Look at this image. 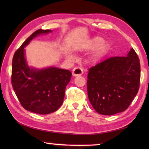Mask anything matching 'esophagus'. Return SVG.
Instances as JSON below:
<instances>
[{"label":"esophagus","instance_id":"34e87169","mask_svg":"<svg viewBox=\"0 0 149 149\" xmlns=\"http://www.w3.org/2000/svg\"><path fill=\"white\" fill-rule=\"evenodd\" d=\"M83 73H84V71H83V70L81 68H75L72 71V75H74V76H78V75H81L83 74Z\"/></svg>","mask_w":149,"mask_h":149}]
</instances>
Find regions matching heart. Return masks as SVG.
Returning <instances> with one entry per match:
<instances>
[{"mask_svg":"<svg viewBox=\"0 0 149 149\" xmlns=\"http://www.w3.org/2000/svg\"><path fill=\"white\" fill-rule=\"evenodd\" d=\"M103 39L100 38V37H95V38L93 39L89 43H88L86 46H85V49L86 50H93L96 49V48L100 47V45L102 44ZM107 47L106 45H103L99 47L98 48L97 50L93 53L90 58V62L95 63L101 58L102 56L104 55V54L107 51ZM70 58L71 59L74 58V56H70Z\"/></svg>","mask_w":149,"mask_h":149,"instance_id":"1","label":"heart"}]
</instances>
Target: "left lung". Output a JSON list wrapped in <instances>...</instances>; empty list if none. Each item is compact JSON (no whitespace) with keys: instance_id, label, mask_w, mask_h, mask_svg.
<instances>
[{"instance_id":"left-lung-1","label":"left lung","mask_w":149,"mask_h":149,"mask_svg":"<svg viewBox=\"0 0 149 149\" xmlns=\"http://www.w3.org/2000/svg\"><path fill=\"white\" fill-rule=\"evenodd\" d=\"M141 66L134 49L127 56L111 57L89 69L87 93L98 113L113 115L125 111L137 95Z\"/></svg>"}]
</instances>
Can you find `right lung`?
I'll return each mask as SVG.
<instances>
[{
	"mask_svg": "<svg viewBox=\"0 0 149 149\" xmlns=\"http://www.w3.org/2000/svg\"><path fill=\"white\" fill-rule=\"evenodd\" d=\"M51 31L40 29L33 33L15 52L12 59L11 81L17 99L25 109L39 114H48L58 109L72 77L69 70L56 67L37 70L27 64L25 47L37 35Z\"/></svg>",
	"mask_w": 149,
	"mask_h": 149,
	"instance_id": "right-lung-1",
	"label": "right lung"
}]
</instances>
